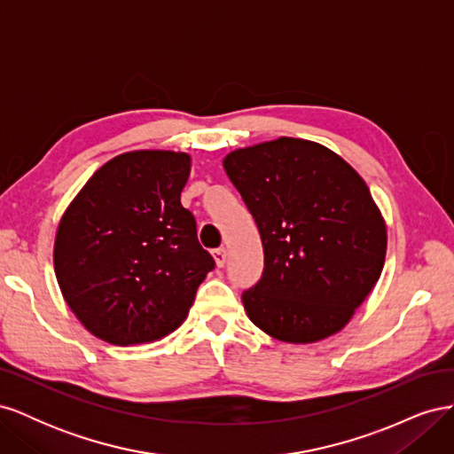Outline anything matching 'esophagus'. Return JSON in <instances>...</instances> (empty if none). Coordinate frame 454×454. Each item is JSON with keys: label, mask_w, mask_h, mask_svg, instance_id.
<instances>
[{"label": "esophagus", "mask_w": 454, "mask_h": 454, "mask_svg": "<svg viewBox=\"0 0 454 454\" xmlns=\"http://www.w3.org/2000/svg\"><path fill=\"white\" fill-rule=\"evenodd\" d=\"M212 255H214V259H215V265H217V267H223V265H225V261H227V250H225V248H215V250L212 252Z\"/></svg>", "instance_id": "esophagus-1"}]
</instances>
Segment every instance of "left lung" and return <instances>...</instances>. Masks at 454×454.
Masks as SVG:
<instances>
[{
  "instance_id": "1",
  "label": "left lung",
  "mask_w": 454,
  "mask_h": 454,
  "mask_svg": "<svg viewBox=\"0 0 454 454\" xmlns=\"http://www.w3.org/2000/svg\"><path fill=\"white\" fill-rule=\"evenodd\" d=\"M255 219L265 263L242 292L250 320L274 339L337 333L373 290L387 227L365 182L327 147L278 138L223 160Z\"/></svg>"
}]
</instances>
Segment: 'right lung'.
Masks as SVG:
<instances>
[{
    "mask_svg": "<svg viewBox=\"0 0 454 454\" xmlns=\"http://www.w3.org/2000/svg\"><path fill=\"white\" fill-rule=\"evenodd\" d=\"M191 159L130 151L92 174L60 219L54 272L66 303L117 347L172 333L215 261L180 195Z\"/></svg>",
    "mask_w": 454,
    "mask_h": 454,
    "instance_id": "right-lung-1",
    "label": "right lung"
}]
</instances>
